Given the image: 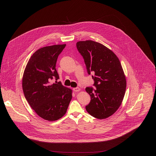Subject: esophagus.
<instances>
[{
	"label": "esophagus",
	"instance_id": "esophagus-1",
	"mask_svg": "<svg viewBox=\"0 0 156 156\" xmlns=\"http://www.w3.org/2000/svg\"><path fill=\"white\" fill-rule=\"evenodd\" d=\"M80 88H78V87H76V88H73V90L74 91V92H79V91H80Z\"/></svg>",
	"mask_w": 156,
	"mask_h": 156
}]
</instances>
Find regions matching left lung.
Here are the masks:
<instances>
[{
	"instance_id": "8db88e82",
	"label": "left lung",
	"mask_w": 156,
	"mask_h": 156,
	"mask_svg": "<svg viewBox=\"0 0 156 156\" xmlns=\"http://www.w3.org/2000/svg\"><path fill=\"white\" fill-rule=\"evenodd\" d=\"M88 74L93 73L94 85L86 88L90 102L85 106L97 119H106L116 111L122 102L126 88V76L119 58L110 49L92 40L76 43Z\"/></svg>"
}]
</instances>
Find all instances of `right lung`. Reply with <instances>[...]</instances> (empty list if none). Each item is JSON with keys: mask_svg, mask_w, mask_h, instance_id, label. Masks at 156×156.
<instances>
[{"mask_svg": "<svg viewBox=\"0 0 156 156\" xmlns=\"http://www.w3.org/2000/svg\"><path fill=\"white\" fill-rule=\"evenodd\" d=\"M66 44L46 46L34 52L24 71L22 80L24 97L31 108L41 118L55 121L66 113L72 99V90L61 82L51 81L59 76L56 62Z\"/></svg>", "mask_w": 156, "mask_h": 156, "instance_id": "obj_1", "label": "right lung"}]
</instances>
